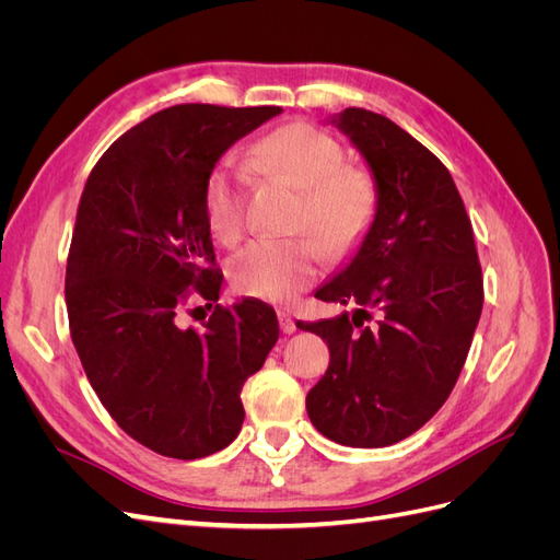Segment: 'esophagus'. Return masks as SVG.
I'll list each match as a JSON object with an SVG mask.
<instances>
[{
	"label": "esophagus",
	"mask_w": 560,
	"mask_h": 560,
	"mask_svg": "<svg viewBox=\"0 0 560 560\" xmlns=\"http://www.w3.org/2000/svg\"><path fill=\"white\" fill-rule=\"evenodd\" d=\"M278 322H280V329H282V334H294V331H296V322L292 319V315H290V313L280 311V313H278Z\"/></svg>",
	"instance_id": "1"
}]
</instances>
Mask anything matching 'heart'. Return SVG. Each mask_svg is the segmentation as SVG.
<instances>
[{"instance_id":"b5f03b06","label":"heart","mask_w":560,"mask_h":560,"mask_svg":"<svg viewBox=\"0 0 560 560\" xmlns=\"http://www.w3.org/2000/svg\"><path fill=\"white\" fill-rule=\"evenodd\" d=\"M257 159L303 191L299 226L320 235L261 238L235 254L229 276L245 296L290 303L313 284L325 259V245L343 257L362 243L378 208L371 175L346 163V147L331 132L308 121H294L268 132L257 144ZM247 173L233 159H222L202 184V217L219 243H235L245 226Z\"/></svg>"}]
</instances>
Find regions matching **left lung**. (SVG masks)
Returning a JSON list of instances; mask_svg holds the SVG:
<instances>
[{
    "instance_id": "8db88e82",
    "label": "left lung",
    "mask_w": 560,
    "mask_h": 560,
    "mask_svg": "<svg viewBox=\"0 0 560 560\" xmlns=\"http://www.w3.org/2000/svg\"><path fill=\"white\" fill-rule=\"evenodd\" d=\"M331 124L366 159L378 208L352 261L315 294L352 315L299 322L331 354L306 409L331 442L381 448L420 430L448 399L479 325L483 278L446 165L369 109L348 107Z\"/></svg>"
}]
</instances>
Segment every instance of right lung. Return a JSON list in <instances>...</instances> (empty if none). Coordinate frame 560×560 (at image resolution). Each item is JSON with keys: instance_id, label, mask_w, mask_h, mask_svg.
<instances>
[{"instance_id": "obj_1", "label": "right lung", "mask_w": 560, "mask_h": 560, "mask_svg": "<svg viewBox=\"0 0 560 560\" xmlns=\"http://www.w3.org/2000/svg\"><path fill=\"white\" fill-rule=\"evenodd\" d=\"M280 107L175 105L121 135L89 175L65 301L83 371L116 425L177 460L238 436L243 383L278 341L276 311L243 299L182 327L191 296L219 299L202 184L224 151ZM198 311V308H194Z\"/></svg>"}]
</instances>
